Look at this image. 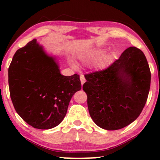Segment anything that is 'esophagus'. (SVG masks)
Instances as JSON below:
<instances>
[{"label": "esophagus", "instance_id": "esophagus-1", "mask_svg": "<svg viewBox=\"0 0 160 160\" xmlns=\"http://www.w3.org/2000/svg\"><path fill=\"white\" fill-rule=\"evenodd\" d=\"M80 81H81V84H82V85H83L84 83L85 82V81H86V80H85V76H84L83 75H80Z\"/></svg>", "mask_w": 160, "mask_h": 160}]
</instances>
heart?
<instances>
[{"mask_svg": "<svg viewBox=\"0 0 160 160\" xmlns=\"http://www.w3.org/2000/svg\"><path fill=\"white\" fill-rule=\"evenodd\" d=\"M102 53V51H94V52H92L90 53H88V54H86V55L84 56V58L85 59H92L95 57L97 55H99V54H101ZM105 63V61L104 60L103 58H99V59H97V61H94V65L97 66H102L103 64Z\"/></svg>", "mask_w": 160, "mask_h": 160, "instance_id": "heart-1", "label": "heart"}]
</instances>
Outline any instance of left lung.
I'll return each mask as SVG.
<instances>
[{"instance_id": "left-lung-1", "label": "left lung", "mask_w": 160, "mask_h": 160, "mask_svg": "<svg viewBox=\"0 0 160 160\" xmlns=\"http://www.w3.org/2000/svg\"><path fill=\"white\" fill-rule=\"evenodd\" d=\"M82 86L91 118L100 128L115 131L138 117L147 102L151 73L142 51L129 47L106 68L85 74Z\"/></svg>"}]
</instances>
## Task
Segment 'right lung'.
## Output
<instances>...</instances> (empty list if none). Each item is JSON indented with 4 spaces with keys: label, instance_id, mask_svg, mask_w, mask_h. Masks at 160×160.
Listing matches in <instances>:
<instances>
[{
    "label": "right lung",
    "instance_id": "add662e5",
    "mask_svg": "<svg viewBox=\"0 0 160 160\" xmlns=\"http://www.w3.org/2000/svg\"><path fill=\"white\" fill-rule=\"evenodd\" d=\"M10 95L16 112L38 129L58 126L73 94L81 90L79 75H62L55 58L36 39L16 51L8 68Z\"/></svg>",
    "mask_w": 160,
    "mask_h": 160
}]
</instances>
